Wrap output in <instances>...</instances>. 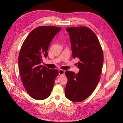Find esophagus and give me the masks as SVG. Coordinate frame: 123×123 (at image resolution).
Returning a JSON list of instances; mask_svg holds the SVG:
<instances>
[{
  "mask_svg": "<svg viewBox=\"0 0 123 123\" xmlns=\"http://www.w3.org/2000/svg\"><path fill=\"white\" fill-rule=\"evenodd\" d=\"M59 74L60 75H63L64 74V71L62 69H60L59 70Z\"/></svg>",
  "mask_w": 123,
  "mask_h": 123,
  "instance_id": "1",
  "label": "esophagus"
}]
</instances>
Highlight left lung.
<instances>
[{"label":"left lung","mask_w":123,"mask_h":123,"mask_svg":"<svg viewBox=\"0 0 123 123\" xmlns=\"http://www.w3.org/2000/svg\"><path fill=\"white\" fill-rule=\"evenodd\" d=\"M71 42L72 55L79 59L77 74L66 71L68 82L66 97L71 101L80 102L90 96L100 79L103 64V53L99 40L86 27L66 28Z\"/></svg>","instance_id":"8db88e82"}]
</instances>
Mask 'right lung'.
Instances as JSON below:
<instances>
[{
    "label": "right lung",
    "instance_id": "1",
    "mask_svg": "<svg viewBox=\"0 0 123 123\" xmlns=\"http://www.w3.org/2000/svg\"><path fill=\"white\" fill-rule=\"evenodd\" d=\"M61 30L59 27L39 26L29 34L21 46L18 58L20 75L27 92L35 99L49 96L59 74L57 69L41 63L42 57L47 56L50 42Z\"/></svg>",
    "mask_w": 123,
    "mask_h": 123
}]
</instances>
